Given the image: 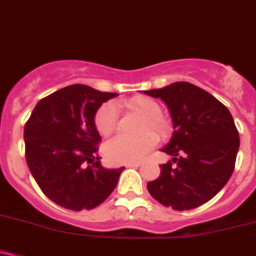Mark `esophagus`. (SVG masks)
Masks as SVG:
<instances>
[{"label": "esophagus", "mask_w": 256, "mask_h": 256, "mask_svg": "<svg viewBox=\"0 0 256 256\" xmlns=\"http://www.w3.org/2000/svg\"><path fill=\"white\" fill-rule=\"evenodd\" d=\"M140 166H141V163H140V162L128 163V164H126V168H138Z\"/></svg>", "instance_id": "esophagus-1"}]
</instances>
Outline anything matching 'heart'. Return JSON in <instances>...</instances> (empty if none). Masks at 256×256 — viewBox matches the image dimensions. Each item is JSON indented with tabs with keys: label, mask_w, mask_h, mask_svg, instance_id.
Returning <instances> with one entry per match:
<instances>
[{
	"label": "heart",
	"mask_w": 256,
	"mask_h": 256,
	"mask_svg": "<svg viewBox=\"0 0 256 256\" xmlns=\"http://www.w3.org/2000/svg\"><path fill=\"white\" fill-rule=\"evenodd\" d=\"M121 106L138 112L146 120L142 124L141 136L128 137L118 135L106 144V156L112 163H135L141 160L150 150L157 144V134L160 138H166L172 132V125L166 118L160 115L162 108L160 103L148 96H134L121 102ZM119 121L118 108L112 102L104 103L99 108L94 116V124L99 135L108 137L116 130ZM154 132L152 133V131Z\"/></svg>",
	"instance_id": "obj_1"
}]
</instances>
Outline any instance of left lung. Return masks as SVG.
<instances>
[{"label":"left lung","mask_w":256,"mask_h":256,"mask_svg":"<svg viewBox=\"0 0 256 256\" xmlns=\"http://www.w3.org/2000/svg\"><path fill=\"white\" fill-rule=\"evenodd\" d=\"M160 98L173 120V136L162 150L173 156L160 164V176L147 189L163 206L176 211L196 208L211 200L234 170L239 134L230 110L200 87L176 82L144 90Z\"/></svg>","instance_id":"left-lung-1"}]
</instances>
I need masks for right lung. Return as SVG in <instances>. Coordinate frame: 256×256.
Returning <instances> with one entry per match:
<instances>
[{
	"mask_svg": "<svg viewBox=\"0 0 256 256\" xmlns=\"http://www.w3.org/2000/svg\"><path fill=\"white\" fill-rule=\"evenodd\" d=\"M116 93L72 84L45 96L24 126L26 160L42 192L67 210H92L106 200L124 166L106 169L94 116Z\"/></svg>",
	"mask_w": 256,
	"mask_h": 256,
	"instance_id": "obj_1",
	"label": "right lung"
}]
</instances>
